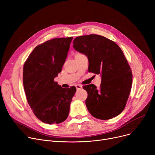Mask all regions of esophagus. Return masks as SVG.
Listing matches in <instances>:
<instances>
[{
    "mask_svg": "<svg viewBox=\"0 0 155 155\" xmlns=\"http://www.w3.org/2000/svg\"><path fill=\"white\" fill-rule=\"evenodd\" d=\"M75 87H76V88H77V90H80V89H82V86L81 85H79V84L76 85H75Z\"/></svg>",
    "mask_w": 155,
    "mask_h": 155,
    "instance_id": "obj_1",
    "label": "esophagus"
}]
</instances>
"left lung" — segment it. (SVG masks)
I'll return each mask as SVG.
<instances>
[{"instance_id": "1", "label": "left lung", "mask_w": 155, "mask_h": 155, "mask_svg": "<svg viewBox=\"0 0 155 155\" xmlns=\"http://www.w3.org/2000/svg\"><path fill=\"white\" fill-rule=\"evenodd\" d=\"M73 47L88 59L89 72L101 74L99 88L94 84L85 85V104L94 117L107 120L123 112L131 92L133 75L126 57L113 41L97 35L77 37Z\"/></svg>"}]
</instances>
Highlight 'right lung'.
I'll return each instance as SVG.
<instances>
[{"instance_id": "add662e5", "label": "right lung", "mask_w": 155, "mask_h": 155, "mask_svg": "<svg viewBox=\"0 0 155 155\" xmlns=\"http://www.w3.org/2000/svg\"><path fill=\"white\" fill-rule=\"evenodd\" d=\"M73 38H54L37 46L23 67V85L28 102L43 123L59 124L68 116L72 86L63 88L54 78L61 72Z\"/></svg>"}]
</instances>
